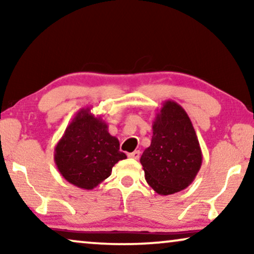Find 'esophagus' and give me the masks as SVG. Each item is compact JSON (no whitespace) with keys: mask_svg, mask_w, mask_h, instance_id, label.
<instances>
[{"mask_svg":"<svg viewBox=\"0 0 254 254\" xmlns=\"http://www.w3.org/2000/svg\"><path fill=\"white\" fill-rule=\"evenodd\" d=\"M140 156H141L140 150H135L133 152H130V154H128V157H130L133 159H138V158H140Z\"/></svg>","mask_w":254,"mask_h":254,"instance_id":"esophagus-1","label":"esophagus"}]
</instances>
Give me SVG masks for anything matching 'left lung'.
<instances>
[{
    "label": "left lung",
    "mask_w": 254,
    "mask_h": 254,
    "mask_svg": "<svg viewBox=\"0 0 254 254\" xmlns=\"http://www.w3.org/2000/svg\"><path fill=\"white\" fill-rule=\"evenodd\" d=\"M145 180L161 195L185 190L202 164V152L186 111L165 100L152 123L151 143L140 159Z\"/></svg>",
    "instance_id": "8db88e82"
}]
</instances>
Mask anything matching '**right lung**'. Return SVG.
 I'll return each instance as SVG.
<instances>
[{"mask_svg":"<svg viewBox=\"0 0 254 254\" xmlns=\"http://www.w3.org/2000/svg\"><path fill=\"white\" fill-rule=\"evenodd\" d=\"M119 140L109 133V126L90 107L79 110L55 145L54 161L61 176L71 185L93 190L109 178L112 168L127 158L120 151Z\"/></svg>","mask_w":254,"mask_h":254,"instance_id":"add662e5","label":"right lung"}]
</instances>
